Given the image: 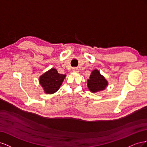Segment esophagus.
Wrapping results in <instances>:
<instances>
[{
  "label": "esophagus",
  "mask_w": 147,
  "mask_h": 147,
  "mask_svg": "<svg viewBox=\"0 0 147 147\" xmlns=\"http://www.w3.org/2000/svg\"><path fill=\"white\" fill-rule=\"evenodd\" d=\"M72 71L74 72H79V70L78 68H76V67H74L72 69Z\"/></svg>",
  "instance_id": "34e87169"
}]
</instances>
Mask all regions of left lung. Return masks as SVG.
<instances>
[{
    "label": "left lung",
    "mask_w": 147,
    "mask_h": 147,
    "mask_svg": "<svg viewBox=\"0 0 147 147\" xmlns=\"http://www.w3.org/2000/svg\"><path fill=\"white\" fill-rule=\"evenodd\" d=\"M87 82L88 89L92 92L104 90L108 85V82L97 69L94 70L91 72L90 79H88Z\"/></svg>",
    "instance_id": "1"
}]
</instances>
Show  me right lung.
Segmentation results:
<instances>
[{
	"label": "right lung",
	"mask_w": 147,
	"mask_h": 147,
	"mask_svg": "<svg viewBox=\"0 0 147 147\" xmlns=\"http://www.w3.org/2000/svg\"><path fill=\"white\" fill-rule=\"evenodd\" d=\"M66 75L60 74L53 68L42 75L39 78L40 84L47 94H53L59 90Z\"/></svg>",
	"instance_id": "1"
}]
</instances>
